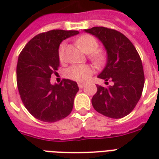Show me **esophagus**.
Segmentation results:
<instances>
[{
    "instance_id": "1",
    "label": "esophagus",
    "mask_w": 159,
    "mask_h": 159,
    "mask_svg": "<svg viewBox=\"0 0 159 159\" xmlns=\"http://www.w3.org/2000/svg\"><path fill=\"white\" fill-rule=\"evenodd\" d=\"M78 87H79V89H83V87L85 86V83H78Z\"/></svg>"
}]
</instances>
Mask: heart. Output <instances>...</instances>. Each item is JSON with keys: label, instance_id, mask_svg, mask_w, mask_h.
Listing matches in <instances>:
<instances>
[{"label": "heart", "instance_id": "obj_1", "mask_svg": "<svg viewBox=\"0 0 159 159\" xmlns=\"http://www.w3.org/2000/svg\"><path fill=\"white\" fill-rule=\"evenodd\" d=\"M76 44L87 53H91L90 59H92L95 65L101 66L103 65L107 55L103 51L97 50L99 43L93 36L89 35H84L76 39ZM66 48V42H62L59 48V59L64 60V51ZM93 73V70L88 65H74L66 70V75L70 79L76 82H86Z\"/></svg>", "mask_w": 159, "mask_h": 159}]
</instances>
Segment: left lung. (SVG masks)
<instances>
[{
	"instance_id": "obj_1",
	"label": "left lung",
	"mask_w": 159,
	"mask_h": 159,
	"mask_svg": "<svg viewBox=\"0 0 159 159\" xmlns=\"http://www.w3.org/2000/svg\"><path fill=\"white\" fill-rule=\"evenodd\" d=\"M103 43L107 52L106 67L99 78L113 83L112 86L97 85L92 105L99 113L111 118L129 114L140 99L145 83L142 62L133 43L123 34L106 27L85 30Z\"/></svg>"
}]
</instances>
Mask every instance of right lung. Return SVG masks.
<instances>
[{
  "instance_id": "right-lung-1",
  "label": "right lung",
  "mask_w": 159,
  "mask_h": 159,
  "mask_svg": "<svg viewBox=\"0 0 159 159\" xmlns=\"http://www.w3.org/2000/svg\"><path fill=\"white\" fill-rule=\"evenodd\" d=\"M77 30H52L33 37L20 52L17 65V85L23 104L36 119L53 123L66 117L73 108L77 83L63 79L50 83L59 66V47Z\"/></svg>"
}]
</instances>
